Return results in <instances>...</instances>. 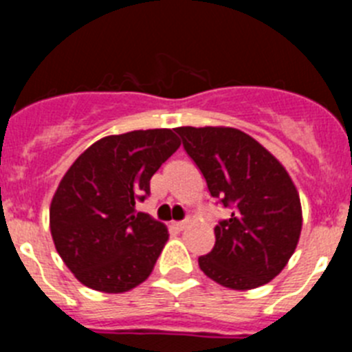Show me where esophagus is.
Instances as JSON below:
<instances>
[{
    "mask_svg": "<svg viewBox=\"0 0 352 352\" xmlns=\"http://www.w3.org/2000/svg\"><path fill=\"white\" fill-rule=\"evenodd\" d=\"M186 223H188V220H179V222H173V227L174 229H178V231H183L186 227Z\"/></svg>",
    "mask_w": 352,
    "mask_h": 352,
    "instance_id": "1",
    "label": "esophagus"
}]
</instances>
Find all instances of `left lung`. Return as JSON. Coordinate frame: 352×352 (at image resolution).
Returning a JSON list of instances; mask_svg holds the SVG:
<instances>
[{
  "label": "left lung",
  "instance_id": "1",
  "mask_svg": "<svg viewBox=\"0 0 352 352\" xmlns=\"http://www.w3.org/2000/svg\"><path fill=\"white\" fill-rule=\"evenodd\" d=\"M183 148L211 197L231 210L214 227V247L199 257L211 280L248 291L273 280L296 250L301 203L291 176L268 149L231 126H178Z\"/></svg>",
  "mask_w": 352,
  "mask_h": 352
}]
</instances>
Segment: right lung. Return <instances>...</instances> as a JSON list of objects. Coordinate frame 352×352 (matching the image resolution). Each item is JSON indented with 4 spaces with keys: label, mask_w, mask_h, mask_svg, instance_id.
<instances>
[{
    "label": "right lung",
    "mask_w": 352,
    "mask_h": 352,
    "mask_svg": "<svg viewBox=\"0 0 352 352\" xmlns=\"http://www.w3.org/2000/svg\"><path fill=\"white\" fill-rule=\"evenodd\" d=\"M179 144L170 129L133 130L96 141L72 164L52 197L49 223L56 250L80 284L118 294L153 272L169 232L135 204Z\"/></svg>",
    "instance_id": "add662e5"
}]
</instances>
